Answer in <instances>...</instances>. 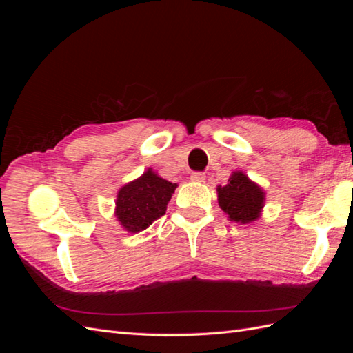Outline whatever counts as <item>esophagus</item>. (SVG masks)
Instances as JSON below:
<instances>
[{
  "label": "esophagus",
  "mask_w": 353,
  "mask_h": 353,
  "mask_svg": "<svg viewBox=\"0 0 353 353\" xmlns=\"http://www.w3.org/2000/svg\"><path fill=\"white\" fill-rule=\"evenodd\" d=\"M205 179H206L205 172H193V174H191V181H194V183H205Z\"/></svg>",
  "instance_id": "obj_1"
}]
</instances>
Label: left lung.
Here are the masks:
<instances>
[{"label":"left lung","instance_id":"left-lung-1","mask_svg":"<svg viewBox=\"0 0 353 353\" xmlns=\"http://www.w3.org/2000/svg\"><path fill=\"white\" fill-rule=\"evenodd\" d=\"M218 203L230 221L252 223L262 216L265 190L243 170H234L227 185H218Z\"/></svg>","mask_w":353,"mask_h":353}]
</instances>
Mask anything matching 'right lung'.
I'll use <instances>...</instances> for the list:
<instances>
[{"label": "right lung", "instance_id": "add662e5", "mask_svg": "<svg viewBox=\"0 0 353 353\" xmlns=\"http://www.w3.org/2000/svg\"><path fill=\"white\" fill-rule=\"evenodd\" d=\"M178 184L160 176L152 168L126 183L117 191L114 201V216L121 227L137 234L148 228L165 215L169 200L172 199Z\"/></svg>", "mask_w": 353, "mask_h": 353}]
</instances>
